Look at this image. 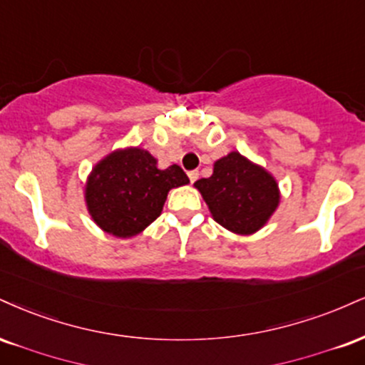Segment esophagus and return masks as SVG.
<instances>
[{"label": "esophagus", "instance_id": "34e87169", "mask_svg": "<svg viewBox=\"0 0 365 365\" xmlns=\"http://www.w3.org/2000/svg\"><path fill=\"white\" fill-rule=\"evenodd\" d=\"M188 178H190V182L194 183L197 178H199V171L197 170H192V171H188Z\"/></svg>", "mask_w": 365, "mask_h": 365}]
</instances>
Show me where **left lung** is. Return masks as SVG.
<instances>
[{
  "instance_id": "left-lung-1",
  "label": "left lung",
  "mask_w": 365,
  "mask_h": 365,
  "mask_svg": "<svg viewBox=\"0 0 365 365\" xmlns=\"http://www.w3.org/2000/svg\"><path fill=\"white\" fill-rule=\"evenodd\" d=\"M214 221L235 235H253L280 204L279 183L270 171L238 151L214 163L212 175L194 183Z\"/></svg>"
}]
</instances>
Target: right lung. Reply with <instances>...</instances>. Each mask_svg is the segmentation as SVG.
<instances>
[{"mask_svg": "<svg viewBox=\"0 0 365 365\" xmlns=\"http://www.w3.org/2000/svg\"><path fill=\"white\" fill-rule=\"evenodd\" d=\"M190 182L178 165L161 170L148 149L120 148L91 168L85 183L88 214L115 238H133L160 217L171 188Z\"/></svg>", "mask_w": 365, "mask_h": 365, "instance_id": "add662e5", "label": "right lung"}]
</instances>
